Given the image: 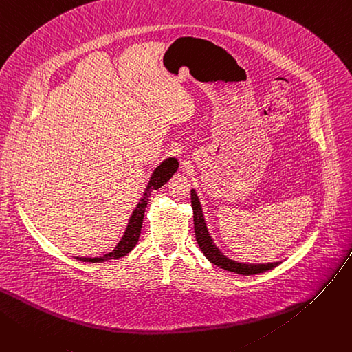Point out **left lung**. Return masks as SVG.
<instances>
[{
    "label": "left lung",
    "mask_w": 352,
    "mask_h": 352,
    "mask_svg": "<svg viewBox=\"0 0 352 352\" xmlns=\"http://www.w3.org/2000/svg\"><path fill=\"white\" fill-rule=\"evenodd\" d=\"M191 205H192V210H194L195 238H197L199 249L202 250V253L205 254V257L210 263H214V265H217L221 269H225L228 272L245 274V276L263 273V272H267V270L276 267L277 265H280V262L254 265V263H242V262H236L233 259H229L228 256H225L219 250V248L215 245L212 236H210L208 226L205 223L204 214H202V206H201V202H199V198H198L195 190H191Z\"/></svg>",
    "instance_id": "1"
}]
</instances>
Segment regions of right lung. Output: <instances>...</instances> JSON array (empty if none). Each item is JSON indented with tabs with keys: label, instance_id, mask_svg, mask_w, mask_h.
<instances>
[{
	"label": "right lung",
	"instance_id": "obj_1",
	"mask_svg": "<svg viewBox=\"0 0 352 352\" xmlns=\"http://www.w3.org/2000/svg\"><path fill=\"white\" fill-rule=\"evenodd\" d=\"M178 170V160L174 157H170L167 160H164L160 166L154 170L151 174V178L146 186V191L143 192L142 199L135 205L133 214L129 219L127 228L124 230V235L122 236L120 242L117 243V246L107 254L100 256V257H76L78 261L82 262H91V263H98V262H107L113 259H120V257L126 256L129 252L133 250V248L137 245L140 233H142V225L144 219V212L147 208L148 198L154 190L161 188L164 184H167L170 178L177 173Z\"/></svg>",
	"mask_w": 352,
	"mask_h": 352
}]
</instances>
